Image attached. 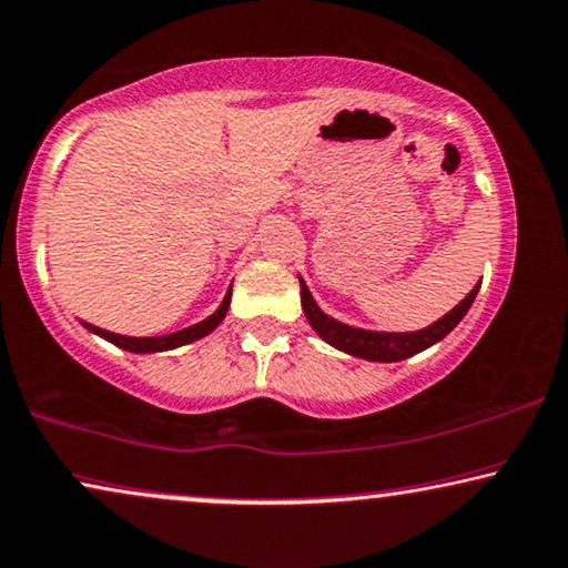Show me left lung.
Listing matches in <instances>:
<instances>
[{
  "label": "left lung",
  "instance_id": "8db88e82",
  "mask_svg": "<svg viewBox=\"0 0 568 568\" xmlns=\"http://www.w3.org/2000/svg\"><path fill=\"white\" fill-rule=\"evenodd\" d=\"M480 292V284L473 286V292L464 297L454 311H448L444 318H438L430 326L419 328V331H367V328H357V326H347V323L331 318L318 307V302L313 300L307 284L302 282L300 276V300H302V311H305V318L311 323L315 334H318L323 342H328L331 347H336L338 352H347L352 357H363L371 359V363H399V359H407L417 352L433 347L438 344L440 338L452 334V331L459 326V321L467 315L469 307Z\"/></svg>",
  "mask_w": 568,
  "mask_h": 568
}]
</instances>
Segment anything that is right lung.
I'll list each match as a JSON object with an SVG mask.
<instances>
[{"instance_id": "obj_1", "label": "right lung", "mask_w": 568, "mask_h": 568, "mask_svg": "<svg viewBox=\"0 0 568 568\" xmlns=\"http://www.w3.org/2000/svg\"><path fill=\"white\" fill-rule=\"evenodd\" d=\"M230 302H232V290L224 294V300H221L219 311L211 313L209 318L195 323V326H187L182 331H174V334H166V336H145V338H135V336H122V334H114V331H106V328H99L93 326V323H85L80 321L83 326L91 331V334L106 338V342H112L114 347H122L128 352H135V355H151V352H166V349H176L182 347V344H190V342H197V338L209 336L213 328L219 326L221 321H224L226 311H230Z\"/></svg>"}]
</instances>
